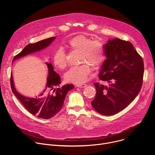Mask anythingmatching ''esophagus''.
Wrapping results in <instances>:
<instances>
[{
  "label": "esophagus",
  "mask_w": 155,
  "mask_h": 155,
  "mask_svg": "<svg viewBox=\"0 0 155 155\" xmlns=\"http://www.w3.org/2000/svg\"><path fill=\"white\" fill-rule=\"evenodd\" d=\"M87 85L86 84H77L76 85L77 87H86Z\"/></svg>",
  "instance_id": "1"
}]
</instances>
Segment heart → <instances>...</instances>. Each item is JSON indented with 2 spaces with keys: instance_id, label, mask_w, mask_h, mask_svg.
Returning a JSON list of instances; mask_svg holds the SVG:
<instances>
[{
  "instance_id": "obj_1",
  "label": "heart",
  "mask_w": 155,
  "mask_h": 155,
  "mask_svg": "<svg viewBox=\"0 0 155 155\" xmlns=\"http://www.w3.org/2000/svg\"><path fill=\"white\" fill-rule=\"evenodd\" d=\"M66 47L72 51L80 52V62L89 64L94 68L99 67L105 61L104 47L100 40H92L89 37L78 35L70 39ZM53 62L55 67L60 70L67 67L66 56L62 49L56 51L53 56ZM90 72V66L83 64L71 68L64 74V79L68 82L81 84L87 81Z\"/></svg>"
}]
</instances>
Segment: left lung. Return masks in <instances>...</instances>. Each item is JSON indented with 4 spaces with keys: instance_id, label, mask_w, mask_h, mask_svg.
<instances>
[{
    "instance_id": "left-lung-1",
    "label": "left lung",
    "mask_w": 155,
    "mask_h": 155,
    "mask_svg": "<svg viewBox=\"0 0 155 155\" xmlns=\"http://www.w3.org/2000/svg\"><path fill=\"white\" fill-rule=\"evenodd\" d=\"M107 59L99 79L108 86L94 84L96 94L91 105L103 115H115L125 108L139 94L143 82V61L129 41L114 38L104 45Z\"/></svg>"
}]
</instances>
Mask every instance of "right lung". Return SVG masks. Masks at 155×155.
<instances>
[{"instance_id":"add662e5","label":"right lung","mask_w":155,"mask_h":155,"mask_svg":"<svg viewBox=\"0 0 155 155\" xmlns=\"http://www.w3.org/2000/svg\"><path fill=\"white\" fill-rule=\"evenodd\" d=\"M53 37L31 43L24 48L18 54L15 56L13 62L29 54L40 51L48 47L55 40ZM48 68V77L44 90L34 97H26L19 93L16 90L12 73L11 74V87L13 93L23 104L25 108L33 115L43 119H49L56 115L62 108L64 102L68 91L74 87L72 84L61 86V78L54 71L53 66L51 63H45Z\"/></svg>"}]
</instances>
